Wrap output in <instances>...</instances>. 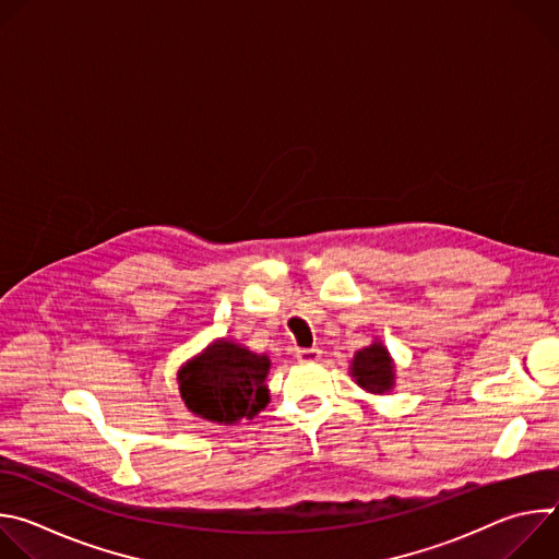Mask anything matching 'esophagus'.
<instances>
[{"label": "esophagus", "instance_id": "esophagus-1", "mask_svg": "<svg viewBox=\"0 0 559 559\" xmlns=\"http://www.w3.org/2000/svg\"><path fill=\"white\" fill-rule=\"evenodd\" d=\"M321 356H323V352L321 349H318V347H309V349H298L296 352V360L298 362H318V360H321Z\"/></svg>", "mask_w": 559, "mask_h": 559}]
</instances>
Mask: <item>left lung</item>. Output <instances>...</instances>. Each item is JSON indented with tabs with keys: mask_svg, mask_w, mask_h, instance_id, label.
<instances>
[{
	"mask_svg": "<svg viewBox=\"0 0 559 559\" xmlns=\"http://www.w3.org/2000/svg\"><path fill=\"white\" fill-rule=\"evenodd\" d=\"M349 376L354 378V382L360 389H365L373 395L393 391L395 362H393L389 349L382 345V341L373 338L371 345H367L354 354L352 365H349Z\"/></svg>",
	"mask_w": 559,
	"mask_h": 559,
	"instance_id": "8db88e82",
	"label": "left lung"
}]
</instances>
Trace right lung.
Returning <instances> with one entry per match:
<instances>
[{"instance_id": "obj_1", "label": "right lung", "mask_w": 559, "mask_h": 559, "mask_svg": "<svg viewBox=\"0 0 559 559\" xmlns=\"http://www.w3.org/2000/svg\"><path fill=\"white\" fill-rule=\"evenodd\" d=\"M270 367L267 354L216 338L177 371L181 401L197 418L216 425L252 420L270 403Z\"/></svg>"}]
</instances>
